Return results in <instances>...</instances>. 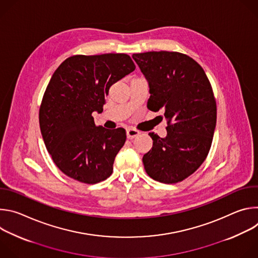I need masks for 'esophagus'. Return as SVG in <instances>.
<instances>
[{
    "mask_svg": "<svg viewBox=\"0 0 258 258\" xmlns=\"http://www.w3.org/2000/svg\"><path fill=\"white\" fill-rule=\"evenodd\" d=\"M139 134H140V132L135 130V128H133V127H130V128L126 130V137H127V139H134V138L138 137Z\"/></svg>",
    "mask_w": 258,
    "mask_h": 258,
    "instance_id": "34e87169",
    "label": "esophagus"
}]
</instances>
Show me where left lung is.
<instances>
[{"label":"left lung","instance_id":"left-lung-1","mask_svg":"<svg viewBox=\"0 0 258 258\" xmlns=\"http://www.w3.org/2000/svg\"><path fill=\"white\" fill-rule=\"evenodd\" d=\"M149 83L147 107L162 109L167 136L149 133L152 149L143 156L146 172L163 183H175L194 173L206 159L216 124V102L205 71L178 52L133 55Z\"/></svg>","mask_w":258,"mask_h":258}]
</instances>
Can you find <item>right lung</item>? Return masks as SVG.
Returning <instances> with one entry per match:
<instances>
[{
    "label": "right lung",
    "instance_id": "right-lung-1",
    "mask_svg": "<svg viewBox=\"0 0 258 258\" xmlns=\"http://www.w3.org/2000/svg\"><path fill=\"white\" fill-rule=\"evenodd\" d=\"M126 54L75 55L55 70L39 112L41 133L54 163L67 176L97 183L111 175L125 130L97 126L109 89L135 70Z\"/></svg>",
    "mask_w": 258,
    "mask_h": 258
}]
</instances>
